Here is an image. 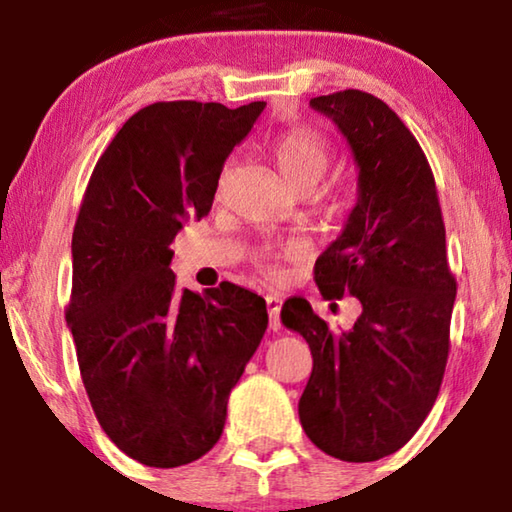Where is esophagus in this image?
I'll list each match as a JSON object with an SVG mask.
<instances>
[{
	"mask_svg": "<svg viewBox=\"0 0 512 512\" xmlns=\"http://www.w3.org/2000/svg\"><path fill=\"white\" fill-rule=\"evenodd\" d=\"M266 307H268V325H271L273 332L280 329V309H282V298L280 296H266Z\"/></svg>",
	"mask_w": 512,
	"mask_h": 512,
	"instance_id": "34e87169",
	"label": "esophagus"
}]
</instances>
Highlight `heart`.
<instances>
[{
  "label": "heart",
  "instance_id": "heart-1",
  "mask_svg": "<svg viewBox=\"0 0 512 512\" xmlns=\"http://www.w3.org/2000/svg\"><path fill=\"white\" fill-rule=\"evenodd\" d=\"M271 155L284 183L293 192L311 194L332 162V146L314 128L300 126L280 133L271 144ZM339 203H334V210Z\"/></svg>",
  "mask_w": 512,
  "mask_h": 512
}]
</instances>
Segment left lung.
<instances>
[{"label":"left lung","instance_id":"8db88e82","mask_svg":"<svg viewBox=\"0 0 512 512\" xmlns=\"http://www.w3.org/2000/svg\"><path fill=\"white\" fill-rule=\"evenodd\" d=\"M309 106L334 121L359 169L357 203L314 277L323 298L354 296L361 314L339 332L305 298H291L280 316L314 357L298 404L302 429L325 454L370 463L409 443L436 402L456 280L436 180L402 119L361 90Z\"/></svg>","mask_w":512,"mask_h":512}]
</instances>
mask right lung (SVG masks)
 I'll return each mask as SVG.
<instances>
[{"instance_id": "add662e5", "label": "right lung", "mask_w": 512, "mask_h": 512, "mask_svg": "<svg viewBox=\"0 0 512 512\" xmlns=\"http://www.w3.org/2000/svg\"><path fill=\"white\" fill-rule=\"evenodd\" d=\"M264 108L151 103L121 126L85 189L65 318L101 429L142 465L210 452L266 332L257 293L230 282L178 291L169 268L173 237L210 212L225 160Z\"/></svg>"}]
</instances>
